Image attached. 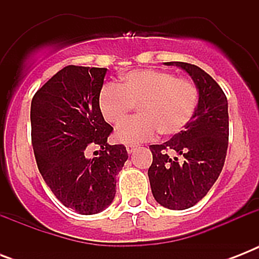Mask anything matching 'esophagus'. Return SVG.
I'll return each instance as SVG.
<instances>
[{"label": "esophagus", "instance_id": "1", "mask_svg": "<svg viewBox=\"0 0 259 259\" xmlns=\"http://www.w3.org/2000/svg\"><path fill=\"white\" fill-rule=\"evenodd\" d=\"M126 150H127V153L132 154L136 150V145H126Z\"/></svg>", "mask_w": 259, "mask_h": 259}]
</instances>
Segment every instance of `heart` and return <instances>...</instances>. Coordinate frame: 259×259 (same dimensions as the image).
<instances>
[{
    "label": "heart",
    "mask_w": 259,
    "mask_h": 259,
    "mask_svg": "<svg viewBox=\"0 0 259 259\" xmlns=\"http://www.w3.org/2000/svg\"><path fill=\"white\" fill-rule=\"evenodd\" d=\"M196 84L162 70H133L119 84L107 83L98 95V107L107 123L119 126L136 106L138 115L115 133L123 144H137L153 137L175 136L185 129L196 110Z\"/></svg>",
    "instance_id": "b5f03b06"
}]
</instances>
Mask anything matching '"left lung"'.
Here are the masks:
<instances>
[{
    "label": "left lung",
    "mask_w": 259,
    "mask_h": 259,
    "mask_svg": "<svg viewBox=\"0 0 259 259\" xmlns=\"http://www.w3.org/2000/svg\"><path fill=\"white\" fill-rule=\"evenodd\" d=\"M165 64L188 72L199 91V102L184 130L161 145L149 146L153 162L148 176L157 203L169 209H187L207 195L223 169L229 146V105L223 90L205 71L189 63Z\"/></svg>",
    "instance_id": "obj_1"
}]
</instances>
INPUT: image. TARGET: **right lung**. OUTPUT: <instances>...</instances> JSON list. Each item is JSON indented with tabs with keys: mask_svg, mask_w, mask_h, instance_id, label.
<instances>
[{
	"mask_svg": "<svg viewBox=\"0 0 259 259\" xmlns=\"http://www.w3.org/2000/svg\"><path fill=\"white\" fill-rule=\"evenodd\" d=\"M107 68L67 66L37 90L30 105L32 146L38 170L68 208L93 215L111 204L115 176L127 160L123 145H109L113 127L98 95ZM100 148L98 158L84 153Z\"/></svg>",
	"mask_w": 259,
	"mask_h": 259,
	"instance_id": "obj_1",
	"label": "right lung"
}]
</instances>
